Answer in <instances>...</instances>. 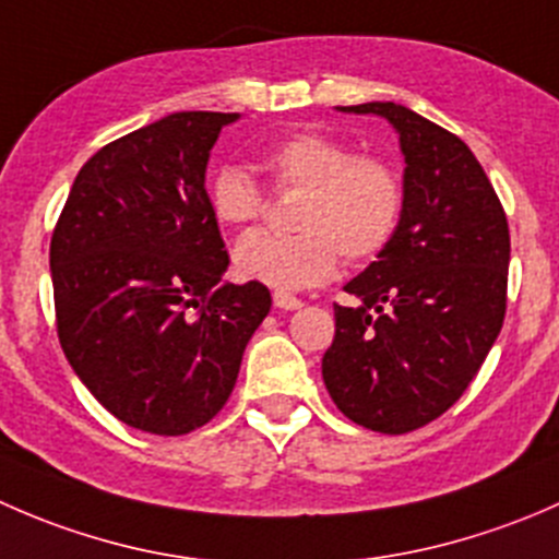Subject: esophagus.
<instances>
[{"instance_id":"34e87169","label":"esophagus","mask_w":559,"mask_h":559,"mask_svg":"<svg viewBox=\"0 0 559 559\" xmlns=\"http://www.w3.org/2000/svg\"><path fill=\"white\" fill-rule=\"evenodd\" d=\"M273 306L281 308V311H297V308H302V300L300 297L289 295V292H273Z\"/></svg>"}]
</instances>
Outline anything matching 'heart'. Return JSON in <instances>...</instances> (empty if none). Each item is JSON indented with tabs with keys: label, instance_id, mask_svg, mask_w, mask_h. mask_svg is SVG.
Returning <instances> with one entry per match:
<instances>
[{
	"label": "heart",
	"instance_id": "1",
	"mask_svg": "<svg viewBox=\"0 0 559 559\" xmlns=\"http://www.w3.org/2000/svg\"><path fill=\"white\" fill-rule=\"evenodd\" d=\"M259 167L278 189L302 191L297 235L248 233L233 251L235 273L273 289H308L335 273L341 253L368 262L381 253L403 213V183L392 165L354 156L341 140L295 132L264 145ZM213 218L246 227L264 213V194L243 167L224 165L207 183Z\"/></svg>",
	"mask_w": 559,
	"mask_h": 559
}]
</instances>
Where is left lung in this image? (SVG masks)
Returning a JSON list of instances; mask_svg holds the SVG:
<instances>
[{"label": "left lung", "mask_w": 559, "mask_h": 559, "mask_svg": "<svg viewBox=\"0 0 559 559\" xmlns=\"http://www.w3.org/2000/svg\"><path fill=\"white\" fill-rule=\"evenodd\" d=\"M392 123L403 154V213L384 251L343 289L321 376L337 408L400 436L438 419L498 341L509 284V222L473 151L394 103L335 107Z\"/></svg>", "instance_id": "left-lung-1"}]
</instances>
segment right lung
Masks as SVG:
<instances>
[{"instance_id": "right-lung-1", "label": "right lung", "mask_w": 559, "mask_h": 559, "mask_svg": "<svg viewBox=\"0 0 559 559\" xmlns=\"http://www.w3.org/2000/svg\"><path fill=\"white\" fill-rule=\"evenodd\" d=\"M240 112L183 110L99 148L50 238L67 362L123 425L183 436L233 394L270 313L267 286L227 284L205 170Z\"/></svg>"}]
</instances>
